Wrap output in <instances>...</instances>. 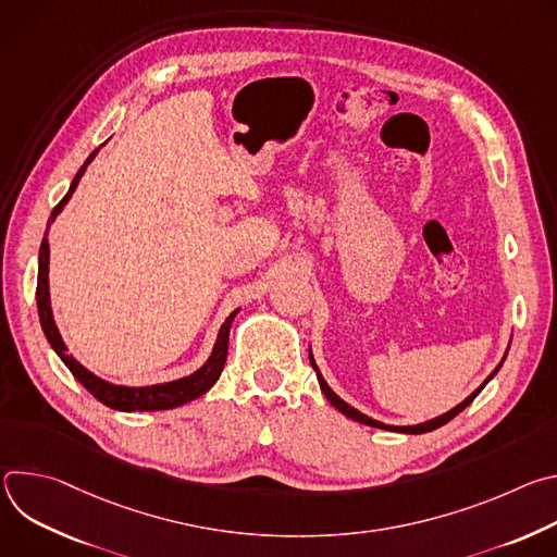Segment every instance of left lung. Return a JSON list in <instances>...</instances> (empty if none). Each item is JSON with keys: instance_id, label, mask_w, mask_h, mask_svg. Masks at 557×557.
Masks as SVG:
<instances>
[{"instance_id": "obj_1", "label": "left lung", "mask_w": 557, "mask_h": 557, "mask_svg": "<svg viewBox=\"0 0 557 557\" xmlns=\"http://www.w3.org/2000/svg\"><path fill=\"white\" fill-rule=\"evenodd\" d=\"M310 357V366L314 368V372H317V381H320V387H322V392L326 394V399L331 401V406H335L342 414H346L348 419H352V421H357V423H363V425H370V428H379V430H387V432H404V434H425V432H432V430H436V428H441V425H445V423H449L456 414H460L473 399L475 396L481 394V389L496 376V372L500 370V366H503V361L496 366V370L483 381V385L481 387H475L467 399L462 401V404H458L456 408H451L449 412H445V414H441V417H436V419H430V421H425V423H419V425H385V423H381V421H374V419H370V417H366L363 412H359V410H355L352 406H348L344 399H339V396L331 389V385L326 383V379L322 376V372H320V368H317V363H314V359H312V355H308ZM507 357V355H505Z\"/></svg>"}]
</instances>
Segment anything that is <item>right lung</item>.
<instances>
[{
    "label": "right lung",
    "instance_id": "obj_1",
    "mask_svg": "<svg viewBox=\"0 0 557 557\" xmlns=\"http://www.w3.org/2000/svg\"><path fill=\"white\" fill-rule=\"evenodd\" d=\"M99 151V149H97ZM97 151H92L88 156V161L84 163V168L76 172L74 181L70 183L67 194L63 196V200L52 209L50 220H48V228L54 222V218L61 213V209L65 207V202L70 200V196L74 194L78 181L86 174L88 165L92 163V158L97 156ZM48 228L44 233L41 240V249H39V275H37V308H39V322L44 329V335L48 339V344L52 346V350L59 355V359L67 366V370L72 372V376L82 383L95 399H99L103 406L112 408V410H121V412H153V410H172L178 408L183 404H189L194 399H198L200 394H205L207 389L213 387V383L220 379L224 361H226V352H228V329L233 317L240 312V308L233 310L224 324L220 326L218 339L213 344V350L207 359V363L202 368H198L194 374L176 379V381H168V383H156V385H143V387H129V385H116L110 383L101 376H97L95 372H90L88 368H84L78 363L72 355H67V348L59 335V329L52 320V308H50V290H48V264H50V247H48Z\"/></svg>",
    "mask_w": 557,
    "mask_h": 557
}]
</instances>
